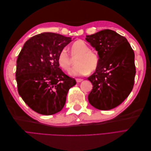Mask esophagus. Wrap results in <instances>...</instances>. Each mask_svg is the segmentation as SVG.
Returning <instances> with one entry per match:
<instances>
[{"label": "esophagus", "instance_id": "1", "mask_svg": "<svg viewBox=\"0 0 151 151\" xmlns=\"http://www.w3.org/2000/svg\"><path fill=\"white\" fill-rule=\"evenodd\" d=\"M76 82H77V83H81V82H82V81H83V79H76Z\"/></svg>", "mask_w": 151, "mask_h": 151}]
</instances>
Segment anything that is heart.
Wrapping results in <instances>:
<instances>
[{"label":"heart","mask_w":151,"mask_h":151,"mask_svg":"<svg viewBox=\"0 0 151 151\" xmlns=\"http://www.w3.org/2000/svg\"><path fill=\"white\" fill-rule=\"evenodd\" d=\"M70 50L72 57L77 56L75 61L76 65L69 72L71 76L86 75L98 68L99 63L98 55L91 51L90 47L84 41L77 40L72 45ZM58 63L63 70L68 72L70 69L73 61L65 48L62 49L59 53Z\"/></svg>","instance_id":"obj_1"}]
</instances>
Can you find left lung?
I'll list each match as a JSON object with an SVG mask.
<instances>
[{
    "label": "left lung",
    "mask_w": 151,
    "mask_h": 151,
    "mask_svg": "<svg viewBox=\"0 0 151 151\" xmlns=\"http://www.w3.org/2000/svg\"><path fill=\"white\" fill-rule=\"evenodd\" d=\"M86 40L99 57L98 68L88 78L93 86L89 102L101 110L113 109L133 89L136 73L134 50L124 36L111 29L87 35Z\"/></svg>",
    "instance_id": "1"
}]
</instances>
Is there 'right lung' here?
I'll list each match as a JSON object with an SVG mask.
<instances>
[{
  "label": "right lung",
  "instance_id": "obj_1",
  "mask_svg": "<svg viewBox=\"0 0 151 151\" xmlns=\"http://www.w3.org/2000/svg\"><path fill=\"white\" fill-rule=\"evenodd\" d=\"M72 41L53 33L29 39L18 55L16 79L20 96L38 113L51 115L60 111L68 91L76 84L59 68L58 56Z\"/></svg>",
  "mask_w": 151,
  "mask_h": 151
}]
</instances>
